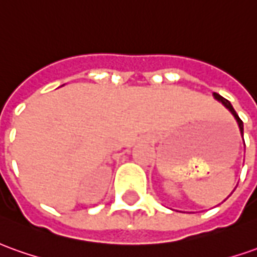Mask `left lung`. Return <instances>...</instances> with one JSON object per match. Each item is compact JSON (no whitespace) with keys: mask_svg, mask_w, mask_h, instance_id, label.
Returning a JSON list of instances; mask_svg holds the SVG:
<instances>
[{"mask_svg":"<svg viewBox=\"0 0 257 257\" xmlns=\"http://www.w3.org/2000/svg\"><path fill=\"white\" fill-rule=\"evenodd\" d=\"M214 99H217L218 102H221L222 105H224V107H226L228 110H229V113L232 114L233 117H235V120H236V123H238V127H239V132H240V136H242V139H243V123H242V120L239 118V116L236 114V111H235V109L232 107V105H231V102H228L226 99H224L221 95H218V93H215L214 92L213 93ZM243 144H245V141H243Z\"/></svg>","mask_w":257,"mask_h":257,"instance_id":"1","label":"left lung"}]
</instances>
